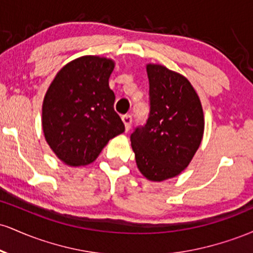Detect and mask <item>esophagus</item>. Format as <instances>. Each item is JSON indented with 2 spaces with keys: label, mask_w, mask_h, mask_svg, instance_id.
<instances>
[{
  "label": "esophagus",
  "mask_w": 253,
  "mask_h": 253,
  "mask_svg": "<svg viewBox=\"0 0 253 253\" xmlns=\"http://www.w3.org/2000/svg\"><path fill=\"white\" fill-rule=\"evenodd\" d=\"M121 119H123V121L125 124V128H126V130H128L130 128V125H132V115L125 114L121 117Z\"/></svg>",
  "instance_id": "obj_1"
}]
</instances>
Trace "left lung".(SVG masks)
<instances>
[{"mask_svg": "<svg viewBox=\"0 0 253 253\" xmlns=\"http://www.w3.org/2000/svg\"><path fill=\"white\" fill-rule=\"evenodd\" d=\"M150 114L130 134L139 171L153 182L175 177L189 165L202 141L205 119L189 81L159 64H147Z\"/></svg>", "mask_w": 253, "mask_h": 253, "instance_id": "8db88e82", "label": "left lung"}]
</instances>
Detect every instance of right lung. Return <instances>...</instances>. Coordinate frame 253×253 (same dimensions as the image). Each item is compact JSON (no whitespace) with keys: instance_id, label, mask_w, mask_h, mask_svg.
<instances>
[{"instance_id":"obj_1","label":"right lung","mask_w":253,"mask_h":253,"mask_svg":"<svg viewBox=\"0 0 253 253\" xmlns=\"http://www.w3.org/2000/svg\"><path fill=\"white\" fill-rule=\"evenodd\" d=\"M112 59L83 56L60 69L42 102V130L51 150L70 167L88 165L125 130L109 88Z\"/></svg>"}]
</instances>
